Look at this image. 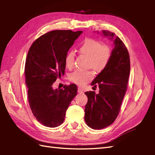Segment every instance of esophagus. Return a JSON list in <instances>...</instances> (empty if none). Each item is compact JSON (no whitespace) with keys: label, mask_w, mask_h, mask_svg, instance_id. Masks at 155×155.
Masks as SVG:
<instances>
[{"label":"esophagus","mask_w":155,"mask_h":155,"mask_svg":"<svg viewBox=\"0 0 155 155\" xmlns=\"http://www.w3.org/2000/svg\"><path fill=\"white\" fill-rule=\"evenodd\" d=\"M77 91H78V93H83V89H81V88H78Z\"/></svg>","instance_id":"1"}]
</instances>
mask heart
<instances>
[{
  "label": "heart",
  "mask_w": 155,
  "mask_h": 155,
  "mask_svg": "<svg viewBox=\"0 0 155 155\" xmlns=\"http://www.w3.org/2000/svg\"><path fill=\"white\" fill-rule=\"evenodd\" d=\"M78 51L88 58V67L96 72H100L106 67L110 58V49L106 45H103L99 41L93 38H87L83 42ZM75 54L73 51L68 52L64 58L66 67L71 69L74 67ZM91 71H75L70 75V80L80 86L86 84L93 78Z\"/></svg>",
  "instance_id": "b5f03b06"
}]
</instances>
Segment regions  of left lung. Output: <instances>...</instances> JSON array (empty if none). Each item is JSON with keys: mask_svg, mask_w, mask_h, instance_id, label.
<instances>
[{"mask_svg": "<svg viewBox=\"0 0 155 155\" xmlns=\"http://www.w3.org/2000/svg\"><path fill=\"white\" fill-rule=\"evenodd\" d=\"M102 35L113 42V49L107 65L91 83L98 85L99 93L86 92L88 102L84 109V120L93 129L109 126L119 113L126 93L130 74L129 54L123 42L113 32L103 31ZM97 33H99L97 31Z\"/></svg>", "mask_w": 155, "mask_h": 155, "instance_id": "left-lung-1", "label": "left lung"}]
</instances>
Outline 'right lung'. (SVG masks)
<instances>
[{
  "instance_id": "obj_1",
  "label": "right lung",
  "mask_w": 155,
  "mask_h": 155,
  "mask_svg": "<svg viewBox=\"0 0 155 155\" xmlns=\"http://www.w3.org/2000/svg\"><path fill=\"white\" fill-rule=\"evenodd\" d=\"M83 31L57 30L36 40L25 63V83L34 116L46 127H58L64 120L69 104L77 94L75 84L54 89L52 84L64 74V58Z\"/></svg>"
}]
</instances>
